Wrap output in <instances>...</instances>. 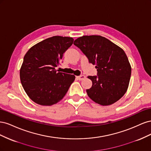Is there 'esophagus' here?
Segmentation results:
<instances>
[{
	"instance_id": "esophagus-1",
	"label": "esophagus",
	"mask_w": 151,
	"mask_h": 151,
	"mask_svg": "<svg viewBox=\"0 0 151 151\" xmlns=\"http://www.w3.org/2000/svg\"><path fill=\"white\" fill-rule=\"evenodd\" d=\"M76 77H77V79H78V80L82 81V80H83V79H84L86 78V76H77Z\"/></svg>"
}]
</instances>
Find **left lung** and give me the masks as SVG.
Wrapping results in <instances>:
<instances>
[{
	"label": "left lung",
	"mask_w": 151,
	"mask_h": 151,
	"mask_svg": "<svg viewBox=\"0 0 151 151\" xmlns=\"http://www.w3.org/2000/svg\"><path fill=\"white\" fill-rule=\"evenodd\" d=\"M74 44L97 68L98 76L88 77L92 81L91 88L86 89L88 96L102 106L118 101L129 88L132 71L123 50L99 35L81 36Z\"/></svg>",
	"instance_id": "8db88e82"
}]
</instances>
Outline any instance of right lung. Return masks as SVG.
I'll return each mask as SVG.
<instances>
[{
    "label": "right lung",
    "instance_id": "obj_1",
    "mask_svg": "<svg viewBox=\"0 0 151 151\" xmlns=\"http://www.w3.org/2000/svg\"><path fill=\"white\" fill-rule=\"evenodd\" d=\"M74 42L67 36H54L29 48L20 68V80L29 98L42 106H52L65 96L74 75L58 72L63 55Z\"/></svg>",
    "mask_w": 151,
    "mask_h": 151
}]
</instances>
